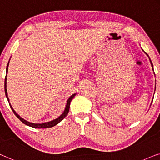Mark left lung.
<instances>
[{
    "label": "left lung",
    "mask_w": 160,
    "mask_h": 160,
    "mask_svg": "<svg viewBox=\"0 0 160 160\" xmlns=\"http://www.w3.org/2000/svg\"><path fill=\"white\" fill-rule=\"evenodd\" d=\"M146 53V52H145ZM146 54H147V56H148V54H147V53H146ZM149 60H150V62H151V64H152V69H153V64H152V61H151V59H150V58H149ZM153 70H154V69H153Z\"/></svg>",
    "instance_id": "left-lung-1"
}]
</instances>
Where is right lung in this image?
Segmentation results:
<instances>
[{
    "instance_id": "1",
    "label": "right lung",
    "mask_w": 160,
    "mask_h": 160,
    "mask_svg": "<svg viewBox=\"0 0 160 160\" xmlns=\"http://www.w3.org/2000/svg\"><path fill=\"white\" fill-rule=\"evenodd\" d=\"M8 64H9V61H8V63L7 64V67H6V73L8 72ZM7 75H6V78H5V85H4V88H5V93H6V98H7L8 99V102H9V98L8 97V93H7V89H6V80H7ZM76 95V93H74L70 97L68 98V100H67V104H66V107H65V109L63 113L61 114V115L57 118V119H55V120H53L52 121H50V122H44V123H32V122H28V121H27L25 120H24L23 118H22L21 117H20L19 114H18L17 112L14 111V109H13V107L11 106V103H9V105L11 108H12V111L13 113L17 117L18 119L20 121H22V122L24 123V124H25L27 125L30 126V127H32V128H51V127H53V126H55L56 125H57L58 123H59L61 121H62L63 119H64L65 117L67 116V114H68L69 112V106H70V103H71V101L72 100V98L75 97V96Z\"/></svg>"
}]
</instances>
